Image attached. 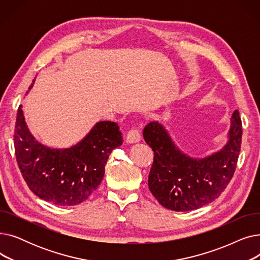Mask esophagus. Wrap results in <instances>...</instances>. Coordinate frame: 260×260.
<instances>
[{
  "mask_svg": "<svg viewBox=\"0 0 260 260\" xmlns=\"http://www.w3.org/2000/svg\"><path fill=\"white\" fill-rule=\"evenodd\" d=\"M141 139V134L137 128H131L126 135V142L127 143H137Z\"/></svg>",
  "mask_w": 260,
  "mask_h": 260,
  "instance_id": "esophagus-1",
  "label": "esophagus"
}]
</instances>
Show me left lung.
I'll list each match as a JSON object with an SVG mask.
<instances>
[{
  "label": "left lung",
  "mask_w": 260,
  "mask_h": 260,
  "mask_svg": "<svg viewBox=\"0 0 260 260\" xmlns=\"http://www.w3.org/2000/svg\"><path fill=\"white\" fill-rule=\"evenodd\" d=\"M231 120L228 144L200 160L182 154L158 122L144 127V140L154 152L148 187L161 206L177 212L192 211L220 196L235 173L241 146L242 124L237 109Z\"/></svg>",
  "instance_id": "8db88e82"
}]
</instances>
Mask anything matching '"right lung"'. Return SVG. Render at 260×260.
I'll list each match as a JSON object with an SVG mask.
<instances>
[{
    "mask_svg": "<svg viewBox=\"0 0 260 260\" xmlns=\"http://www.w3.org/2000/svg\"><path fill=\"white\" fill-rule=\"evenodd\" d=\"M13 141L19 169L31 192L56 206L71 207L85 201L98 188L107 159L123 138L116 122L101 121L75 146L49 148L27 128L20 105Z\"/></svg>",
    "mask_w": 260,
    "mask_h": 260,
    "instance_id": "1",
    "label": "right lung"
}]
</instances>
